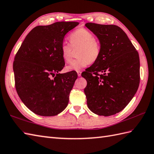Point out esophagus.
Instances as JSON below:
<instances>
[{
	"label": "esophagus",
	"mask_w": 154,
	"mask_h": 154,
	"mask_svg": "<svg viewBox=\"0 0 154 154\" xmlns=\"http://www.w3.org/2000/svg\"><path fill=\"white\" fill-rule=\"evenodd\" d=\"M77 75L79 77L81 76V71H77Z\"/></svg>",
	"instance_id": "34e87169"
}]
</instances>
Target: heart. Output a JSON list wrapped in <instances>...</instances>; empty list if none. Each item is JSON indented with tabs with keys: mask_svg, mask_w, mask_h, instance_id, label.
<instances>
[{
	"mask_svg": "<svg viewBox=\"0 0 154 154\" xmlns=\"http://www.w3.org/2000/svg\"><path fill=\"white\" fill-rule=\"evenodd\" d=\"M69 44L63 42L60 47L61 56L64 62L69 63L72 59L73 49H77L78 58L66 67L68 71H79L94 63L101 54L100 42L94 38L92 32L84 27L78 28L71 33L68 37Z\"/></svg>",
	"mask_w": 154,
	"mask_h": 154,
	"instance_id": "obj_1",
	"label": "heart"
}]
</instances>
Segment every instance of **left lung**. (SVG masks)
<instances>
[{
    "label": "left lung",
    "mask_w": 154,
    "mask_h": 154,
    "mask_svg": "<svg viewBox=\"0 0 154 154\" xmlns=\"http://www.w3.org/2000/svg\"><path fill=\"white\" fill-rule=\"evenodd\" d=\"M96 35L102 51L98 60L81 74L87 106L98 116L119 113L134 97L140 83V59L122 29L116 25L87 23Z\"/></svg>",
    "instance_id": "obj_1"
}]
</instances>
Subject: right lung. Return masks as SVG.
<instances>
[{"mask_svg": "<svg viewBox=\"0 0 154 154\" xmlns=\"http://www.w3.org/2000/svg\"><path fill=\"white\" fill-rule=\"evenodd\" d=\"M77 25L75 21H58L35 27L16 53L13 69L17 93L37 115L56 116L68 104L77 73H59L65 66L60 47L67 32Z\"/></svg>", "mask_w": 154, "mask_h": 154, "instance_id": "obj_1", "label": "right lung"}]
</instances>
